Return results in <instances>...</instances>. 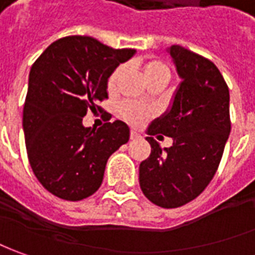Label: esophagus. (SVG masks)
Wrapping results in <instances>:
<instances>
[{"label": "esophagus", "instance_id": "34e87169", "mask_svg": "<svg viewBox=\"0 0 255 255\" xmlns=\"http://www.w3.org/2000/svg\"><path fill=\"white\" fill-rule=\"evenodd\" d=\"M138 136H139V134H138L136 131H131V132H129V138H131V139H135V138H138Z\"/></svg>", "mask_w": 255, "mask_h": 255}]
</instances>
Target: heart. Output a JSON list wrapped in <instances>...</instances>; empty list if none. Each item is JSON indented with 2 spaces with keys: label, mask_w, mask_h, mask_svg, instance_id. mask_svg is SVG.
<instances>
[{
  "label": "heart",
  "mask_w": 255,
  "mask_h": 255,
  "mask_svg": "<svg viewBox=\"0 0 255 255\" xmlns=\"http://www.w3.org/2000/svg\"><path fill=\"white\" fill-rule=\"evenodd\" d=\"M123 72H124V67H119L112 72V75L109 77V81H107L109 92L116 91ZM143 77L146 79V82L153 81V79H162L164 82H167L170 78V69L163 61L152 60L143 65ZM119 114L123 120H126L132 126H141L142 123H145L150 117V112L148 109L141 107V106L131 105V103H123L119 107Z\"/></svg>",
  "instance_id": "1"
}]
</instances>
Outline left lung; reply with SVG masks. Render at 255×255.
Masks as SVG:
<instances>
[{
  "mask_svg": "<svg viewBox=\"0 0 255 255\" xmlns=\"http://www.w3.org/2000/svg\"><path fill=\"white\" fill-rule=\"evenodd\" d=\"M181 84L167 113L148 128L150 155L139 164L143 195L162 208L195 200L214 178L230 134L229 88L214 62L181 46L169 48ZM170 136L160 148L153 134Z\"/></svg>",
  "mask_w": 255,
  "mask_h": 255,
  "instance_id": "left-lung-1",
  "label": "left lung"
}]
</instances>
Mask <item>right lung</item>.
Masks as SVG:
<instances>
[{
    "label": "right lung",
    "mask_w": 255,
    "mask_h": 255,
    "mask_svg": "<svg viewBox=\"0 0 255 255\" xmlns=\"http://www.w3.org/2000/svg\"><path fill=\"white\" fill-rule=\"evenodd\" d=\"M135 54L89 36L50 44L34 61L23 106L26 152L34 176L48 193L67 201L91 197L102 186L107 159L127 143L129 128L116 120L84 127L91 110L102 112L107 79Z\"/></svg>",
    "instance_id": "add662e5"
}]
</instances>
